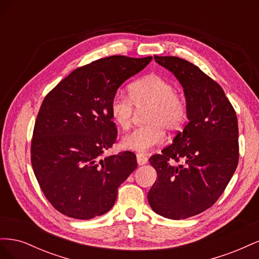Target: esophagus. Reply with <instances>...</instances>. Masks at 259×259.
Here are the masks:
<instances>
[{
  "label": "esophagus",
  "instance_id": "obj_1",
  "mask_svg": "<svg viewBox=\"0 0 259 259\" xmlns=\"http://www.w3.org/2000/svg\"><path fill=\"white\" fill-rule=\"evenodd\" d=\"M136 158H137L138 165H144V164H146L148 162V158L143 153H137Z\"/></svg>",
  "mask_w": 259,
  "mask_h": 259
}]
</instances>
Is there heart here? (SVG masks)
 <instances>
[{"label":"heart","mask_w":259,"mask_h":259,"mask_svg":"<svg viewBox=\"0 0 259 259\" xmlns=\"http://www.w3.org/2000/svg\"><path fill=\"white\" fill-rule=\"evenodd\" d=\"M134 106L144 109V126L135 128L125 135L122 145L138 151L148 152L161 145L165 139L166 128L175 132L183 127L188 116V104L185 95L175 91V85L167 77L151 73L130 85V96L116 92L111 98L109 111L112 121L121 130L130 128Z\"/></svg>","instance_id":"obj_1"}]
</instances>
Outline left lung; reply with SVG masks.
<instances>
[{
    "instance_id": "8db88e82",
    "label": "left lung",
    "mask_w": 259,
    "mask_h": 259,
    "mask_svg": "<svg viewBox=\"0 0 259 259\" xmlns=\"http://www.w3.org/2000/svg\"><path fill=\"white\" fill-rule=\"evenodd\" d=\"M154 59L183 85L188 123L173 144L149 159L158 180L148 202L156 214L185 219L213 205L238 166L237 114L222 86L199 67L175 56Z\"/></svg>"
}]
</instances>
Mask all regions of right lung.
Masks as SVG:
<instances>
[{
    "label": "right lung",
    "instance_id": "add662e5",
    "mask_svg": "<svg viewBox=\"0 0 259 259\" xmlns=\"http://www.w3.org/2000/svg\"><path fill=\"white\" fill-rule=\"evenodd\" d=\"M151 59H97L75 69L45 96L31 140V164L45 198L61 214L91 219L107 213L117 188L137 167L134 152L101 155L117 137L109 111L112 96Z\"/></svg>",
    "mask_w": 259,
    "mask_h": 259
}]
</instances>
